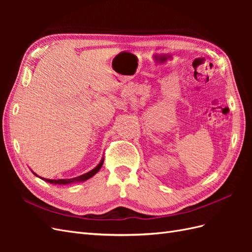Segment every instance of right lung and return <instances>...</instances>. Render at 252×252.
Segmentation results:
<instances>
[{
  "label": "right lung",
  "mask_w": 252,
  "mask_h": 252,
  "mask_svg": "<svg viewBox=\"0 0 252 252\" xmlns=\"http://www.w3.org/2000/svg\"><path fill=\"white\" fill-rule=\"evenodd\" d=\"M103 163H104V157L101 158L100 163H98V164L94 167V169H91L90 171H88V172H86V173H84V174L80 175V177L72 178V179H60V180H50V179H45V178L40 177V175H37L34 171H32V169H30V170H32V172L35 175V177L42 179V180H43V181H45V182H48V183H50V184H58V185H70V184H73V183L84 182V181H87V180H89L90 178H93L94 175L95 173H97V171L101 169V167H102Z\"/></svg>",
  "instance_id": "1"
}]
</instances>
